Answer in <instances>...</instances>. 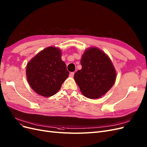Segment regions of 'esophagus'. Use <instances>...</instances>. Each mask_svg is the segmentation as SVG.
Listing matches in <instances>:
<instances>
[{
  "label": "esophagus",
  "instance_id": "obj_1",
  "mask_svg": "<svg viewBox=\"0 0 147 147\" xmlns=\"http://www.w3.org/2000/svg\"><path fill=\"white\" fill-rule=\"evenodd\" d=\"M74 75V72H71V73L70 74V75H69V76H70V77H73Z\"/></svg>",
  "mask_w": 147,
  "mask_h": 147
}]
</instances>
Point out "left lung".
<instances>
[{
    "label": "left lung",
    "instance_id": "8db88e82",
    "mask_svg": "<svg viewBox=\"0 0 147 147\" xmlns=\"http://www.w3.org/2000/svg\"><path fill=\"white\" fill-rule=\"evenodd\" d=\"M82 69L74 74V80L81 92L90 99L102 97L113 87L116 70L109 57L102 50L92 47L84 52Z\"/></svg>",
    "mask_w": 147,
    "mask_h": 147
}]
</instances>
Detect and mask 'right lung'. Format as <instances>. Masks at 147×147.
Masks as SVG:
<instances>
[{"instance_id":"right-lung-1","label":"right lung","mask_w":147,"mask_h":147,"mask_svg":"<svg viewBox=\"0 0 147 147\" xmlns=\"http://www.w3.org/2000/svg\"><path fill=\"white\" fill-rule=\"evenodd\" d=\"M61 50L50 46L39 52L27 63L26 77L32 89L45 97L56 94L69 72L61 59Z\"/></svg>"}]
</instances>
